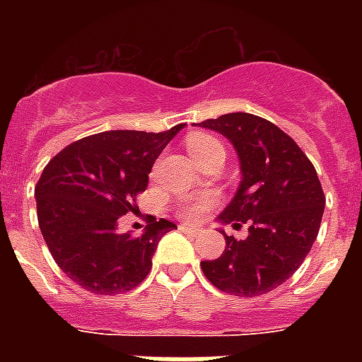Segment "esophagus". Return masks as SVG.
Listing matches in <instances>:
<instances>
[{
  "mask_svg": "<svg viewBox=\"0 0 362 362\" xmlns=\"http://www.w3.org/2000/svg\"><path fill=\"white\" fill-rule=\"evenodd\" d=\"M180 231H186V233H199L201 229L195 226H189V223H182L180 226Z\"/></svg>",
  "mask_w": 362,
  "mask_h": 362,
  "instance_id": "34e87169",
  "label": "esophagus"
}]
</instances>
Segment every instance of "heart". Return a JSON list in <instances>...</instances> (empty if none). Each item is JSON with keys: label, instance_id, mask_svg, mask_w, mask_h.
<instances>
[{"label": "heart", "instance_id": "obj_1", "mask_svg": "<svg viewBox=\"0 0 362 362\" xmlns=\"http://www.w3.org/2000/svg\"><path fill=\"white\" fill-rule=\"evenodd\" d=\"M186 146L197 163L199 161H203V159L206 158V156H210L212 152H216V150H223L221 142L218 141L214 135L203 133V131H197V133H192V135L187 136ZM214 193H206L203 197L192 199V201H184V203L178 206V214H180L184 220H197V218H201V216L214 204Z\"/></svg>", "mask_w": 362, "mask_h": 362}]
</instances>
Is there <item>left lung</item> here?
<instances>
[{"label": "left lung", "instance_id": "8db88e82", "mask_svg": "<svg viewBox=\"0 0 362 362\" xmlns=\"http://www.w3.org/2000/svg\"><path fill=\"white\" fill-rule=\"evenodd\" d=\"M197 125L227 136L240 161V186L218 220L247 223L244 240L221 231L226 250L201 269L220 291L264 295L291 278L317 238L325 210L317 173L297 142L264 118L231 112Z\"/></svg>", "mask_w": 362, "mask_h": 362}]
</instances>
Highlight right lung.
I'll return each mask as SVG.
<instances>
[{
	"instance_id": "1",
	"label": "right lung",
	"mask_w": 362,
	"mask_h": 362,
	"mask_svg": "<svg viewBox=\"0 0 362 362\" xmlns=\"http://www.w3.org/2000/svg\"><path fill=\"white\" fill-rule=\"evenodd\" d=\"M186 124L169 131L116 129L84 136L54 156L35 186L37 220L54 261L95 295H120L152 269L169 220L150 216L142 235L120 233L122 216L148 186L153 161Z\"/></svg>"
}]
</instances>
